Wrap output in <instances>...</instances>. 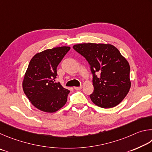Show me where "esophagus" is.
Wrapping results in <instances>:
<instances>
[{
  "instance_id": "34e87169",
  "label": "esophagus",
  "mask_w": 152,
  "mask_h": 152,
  "mask_svg": "<svg viewBox=\"0 0 152 152\" xmlns=\"http://www.w3.org/2000/svg\"><path fill=\"white\" fill-rule=\"evenodd\" d=\"M74 89L77 90V91H78V90H80L82 89V86H80V87H74Z\"/></svg>"
}]
</instances>
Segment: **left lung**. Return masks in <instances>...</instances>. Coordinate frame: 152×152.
Segmentation results:
<instances>
[{
	"label": "left lung",
	"mask_w": 152,
	"mask_h": 152,
	"mask_svg": "<svg viewBox=\"0 0 152 152\" xmlns=\"http://www.w3.org/2000/svg\"><path fill=\"white\" fill-rule=\"evenodd\" d=\"M73 49L86 58L94 75V91L89 95L92 102L107 109L119 104L131 87L128 61L115 47L111 44L81 43ZM101 75L97 78L95 73Z\"/></svg>",
	"instance_id": "8db88e82"
}]
</instances>
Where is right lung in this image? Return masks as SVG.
Masks as SVG:
<instances>
[{
	"mask_svg": "<svg viewBox=\"0 0 152 152\" xmlns=\"http://www.w3.org/2000/svg\"><path fill=\"white\" fill-rule=\"evenodd\" d=\"M70 47H59L37 53L31 58L23 81L24 93L32 105L47 113L63 107L70 91L55 83L57 67Z\"/></svg>",
	"mask_w": 152,
	"mask_h": 152,
	"instance_id": "add662e5",
	"label": "right lung"
}]
</instances>
